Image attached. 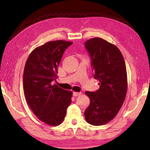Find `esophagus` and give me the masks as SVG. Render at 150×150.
<instances>
[{"label": "esophagus", "mask_w": 150, "mask_h": 150, "mask_svg": "<svg viewBox=\"0 0 150 150\" xmlns=\"http://www.w3.org/2000/svg\"><path fill=\"white\" fill-rule=\"evenodd\" d=\"M81 95V93H78V92H73V96H78Z\"/></svg>", "instance_id": "obj_1"}]
</instances>
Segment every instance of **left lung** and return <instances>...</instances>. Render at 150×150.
Here are the masks:
<instances>
[{
    "label": "left lung",
    "mask_w": 150,
    "mask_h": 150,
    "mask_svg": "<svg viewBox=\"0 0 150 150\" xmlns=\"http://www.w3.org/2000/svg\"><path fill=\"white\" fill-rule=\"evenodd\" d=\"M85 47L91 59L93 77L99 81L95 92L86 91L91 100L85 111L86 121L103 125L115 117L122 106L127 92V73L123 55L116 45L100 38L87 40Z\"/></svg>",
    "instance_id": "obj_1"
}]
</instances>
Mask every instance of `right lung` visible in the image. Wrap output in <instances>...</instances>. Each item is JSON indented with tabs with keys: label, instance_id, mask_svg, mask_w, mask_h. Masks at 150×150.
Masks as SVG:
<instances>
[{
	"label": "right lung",
	"instance_id": "right-lung-1",
	"mask_svg": "<svg viewBox=\"0 0 150 150\" xmlns=\"http://www.w3.org/2000/svg\"><path fill=\"white\" fill-rule=\"evenodd\" d=\"M73 44L57 40L32 51L24 67L23 85L28 105L38 118L50 126L62 122L71 102L72 92L52 85L63 53Z\"/></svg>",
	"mask_w": 150,
	"mask_h": 150
}]
</instances>
